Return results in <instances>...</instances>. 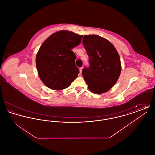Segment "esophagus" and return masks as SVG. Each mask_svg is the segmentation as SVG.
I'll list each match as a JSON object with an SVG mask.
<instances>
[{"label":"esophagus","instance_id":"esophagus-1","mask_svg":"<svg viewBox=\"0 0 155 155\" xmlns=\"http://www.w3.org/2000/svg\"><path fill=\"white\" fill-rule=\"evenodd\" d=\"M82 69H83V67H81V68H80V74H81V73H82Z\"/></svg>","mask_w":155,"mask_h":155}]
</instances>
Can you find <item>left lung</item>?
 I'll use <instances>...</instances> for the list:
<instances>
[{"label":"left lung","instance_id":"left-lung-1","mask_svg":"<svg viewBox=\"0 0 155 155\" xmlns=\"http://www.w3.org/2000/svg\"><path fill=\"white\" fill-rule=\"evenodd\" d=\"M82 44L90 64L82 71L89 90L96 94L105 93L115 85L121 73L118 52L109 41L97 35H84Z\"/></svg>","mask_w":155,"mask_h":155}]
</instances>
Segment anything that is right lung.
<instances>
[{
    "instance_id": "add662e5",
    "label": "right lung",
    "mask_w": 155,
    "mask_h": 155,
    "mask_svg": "<svg viewBox=\"0 0 155 155\" xmlns=\"http://www.w3.org/2000/svg\"><path fill=\"white\" fill-rule=\"evenodd\" d=\"M83 36L61 30L48 37L36 56L39 77L49 88L60 91L68 88L78 77L76 56L71 51L81 42Z\"/></svg>"
}]
</instances>
